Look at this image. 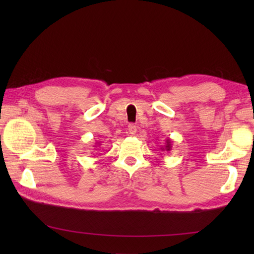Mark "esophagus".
I'll list each match as a JSON object with an SVG mask.
<instances>
[{"label": "esophagus", "instance_id": "esophagus-1", "mask_svg": "<svg viewBox=\"0 0 254 254\" xmlns=\"http://www.w3.org/2000/svg\"><path fill=\"white\" fill-rule=\"evenodd\" d=\"M127 130H128V133L132 134V135H134V134L136 133L137 127H136V126H134V124H128V127H127Z\"/></svg>", "mask_w": 254, "mask_h": 254}]
</instances>
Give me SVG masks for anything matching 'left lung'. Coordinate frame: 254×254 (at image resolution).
<instances>
[{"label": "left lung", "instance_id": "obj_1", "mask_svg": "<svg viewBox=\"0 0 254 254\" xmlns=\"http://www.w3.org/2000/svg\"><path fill=\"white\" fill-rule=\"evenodd\" d=\"M171 143H172V141L170 138H167L166 139V144L164 145V146H161V150H166V152H170L171 150V147H172V145H171Z\"/></svg>", "mask_w": 254, "mask_h": 254}]
</instances>
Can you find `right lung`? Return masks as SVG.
<instances>
[{
	"label": "right lung",
	"instance_id": "obj_1",
	"mask_svg": "<svg viewBox=\"0 0 254 254\" xmlns=\"http://www.w3.org/2000/svg\"><path fill=\"white\" fill-rule=\"evenodd\" d=\"M97 144H98V145H99V146H100V143H98V142H97Z\"/></svg>",
	"mask_w": 254,
	"mask_h": 254
}]
</instances>
